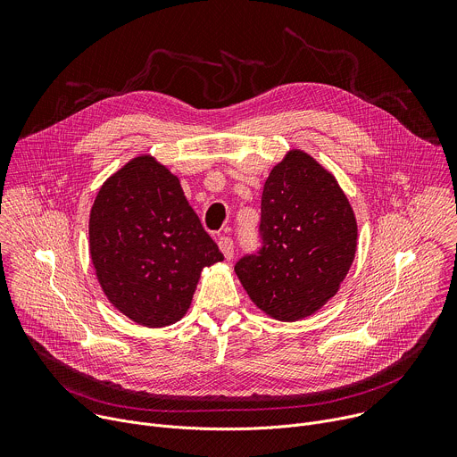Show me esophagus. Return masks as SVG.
I'll list each match as a JSON object with an SVG mask.
<instances>
[{
    "mask_svg": "<svg viewBox=\"0 0 457 457\" xmlns=\"http://www.w3.org/2000/svg\"><path fill=\"white\" fill-rule=\"evenodd\" d=\"M219 249L222 251L226 260L233 258V240L229 237H220L219 238Z\"/></svg>",
    "mask_w": 457,
    "mask_h": 457,
    "instance_id": "obj_1",
    "label": "esophagus"
}]
</instances>
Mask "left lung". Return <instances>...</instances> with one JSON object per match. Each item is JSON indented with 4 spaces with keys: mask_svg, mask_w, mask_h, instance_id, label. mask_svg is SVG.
I'll list each match as a JSON object with an SVG mask.
<instances>
[{
    "mask_svg": "<svg viewBox=\"0 0 457 457\" xmlns=\"http://www.w3.org/2000/svg\"><path fill=\"white\" fill-rule=\"evenodd\" d=\"M260 233L262 249L235 266L260 311L298 321L337 296L356 254L358 222L337 177L307 152L293 148L273 166Z\"/></svg>",
    "mask_w": 457,
    "mask_h": 457,
    "instance_id": "1",
    "label": "left lung"
}]
</instances>
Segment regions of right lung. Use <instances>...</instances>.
Returning a JSON list of instances; mask_svg holds the SVG:
<instances>
[{
    "mask_svg": "<svg viewBox=\"0 0 457 457\" xmlns=\"http://www.w3.org/2000/svg\"><path fill=\"white\" fill-rule=\"evenodd\" d=\"M88 237L108 302L150 329L179 321L203 270L224 260L186 201L179 177L150 154L129 159L103 182Z\"/></svg>",
    "mask_w": 457,
    "mask_h": 457,
    "instance_id": "right-lung-1",
    "label": "right lung"
}]
</instances>
